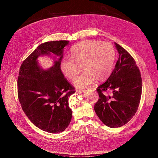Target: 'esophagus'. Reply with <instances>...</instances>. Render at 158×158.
I'll use <instances>...</instances> for the list:
<instances>
[{"label":"esophagus","instance_id":"esophagus-1","mask_svg":"<svg viewBox=\"0 0 158 158\" xmlns=\"http://www.w3.org/2000/svg\"><path fill=\"white\" fill-rule=\"evenodd\" d=\"M84 92H85V90H76V93L79 94H81L84 93Z\"/></svg>","mask_w":158,"mask_h":158}]
</instances>
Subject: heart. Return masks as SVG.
<instances>
[{
	"label": "heart",
	"mask_w": 158,
	"mask_h": 158,
	"mask_svg": "<svg viewBox=\"0 0 158 158\" xmlns=\"http://www.w3.org/2000/svg\"><path fill=\"white\" fill-rule=\"evenodd\" d=\"M116 52L107 42L85 40L78 43L71 49V57H64L60 63L63 75L73 81L81 70L84 72L74 81L77 88H85L96 79L103 81L110 76L114 66Z\"/></svg>",
	"instance_id": "1"
}]
</instances>
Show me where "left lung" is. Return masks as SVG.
<instances>
[{
  "label": "left lung",
  "instance_id": "1",
  "mask_svg": "<svg viewBox=\"0 0 158 158\" xmlns=\"http://www.w3.org/2000/svg\"><path fill=\"white\" fill-rule=\"evenodd\" d=\"M118 59L107 80L96 89L98 101L94 106L101 122L110 127L125 125L135 115L140 101V71L131 54L115 43ZM109 91L110 95L105 93Z\"/></svg>",
  "mask_w": 158,
  "mask_h": 158
}]
</instances>
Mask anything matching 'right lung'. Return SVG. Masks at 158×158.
Wrapping results in <instances>:
<instances>
[{"label": "right lung", "mask_w": 158, "mask_h": 158, "mask_svg": "<svg viewBox=\"0 0 158 158\" xmlns=\"http://www.w3.org/2000/svg\"><path fill=\"white\" fill-rule=\"evenodd\" d=\"M69 41H49L38 46L20 67L18 95L22 109L32 123L43 131L59 133L65 130L72 117L68 98L75 88L60 69L63 48ZM53 53L60 57L48 70L38 65L40 55Z\"/></svg>", "instance_id": "right-lung-1"}]
</instances>
